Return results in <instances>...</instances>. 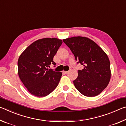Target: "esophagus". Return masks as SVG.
<instances>
[{
  "label": "esophagus",
  "mask_w": 126,
  "mask_h": 126,
  "mask_svg": "<svg viewBox=\"0 0 126 126\" xmlns=\"http://www.w3.org/2000/svg\"><path fill=\"white\" fill-rule=\"evenodd\" d=\"M63 72L64 73H65V74H67V73H68V72H69V71H63Z\"/></svg>",
  "instance_id": "34e87169"
}]
</instances>
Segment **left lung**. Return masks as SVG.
<instances>
[{"label": "left lung", "instance_id": "left-lung-1", "mask_svg": "<svg viewBox=\"0 0 126 126\" xmlns=\"http://www.w3.org/2000/svg\"><path fill=\"white\" fill-rule=\"evenodd\" d=\"M63 41L73 53L77 63L83 65L73 80L77 89L87 97L101 93L109 83L111 73L109 58L103 49L88 38L73 37Z\"/></svg>", "mask_w": 126, "mask_h": 126}]
</instances>
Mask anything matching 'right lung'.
Here are the masks:
<instances>
[{
    "label": "right lung",
    "mask_w": 126,
    "mask_h": 126,
    "mask_svg": "<svg viewBox=\"0 0 126 126\" xmlns=\"http://www.w3.org/2000/svg\"><path fill=\"white\" fill-rule=\"evenodd\" d=\"M62 43L57 38L38 39L28 47L19 57V77L33 95L47 96L58 85L62 73L48 67L51 64L55 65L53 57Z\"/></svg>",
    "instance_id": "right-lung-1"
}]
</instances>
